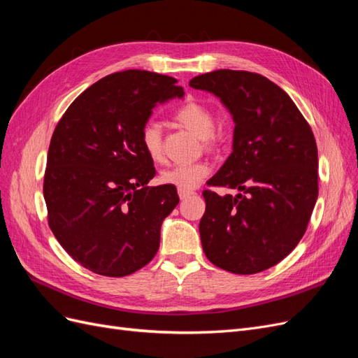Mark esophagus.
Returning <instances> with one entry per match:
<instances>
[{
  "label": "esophagus",
  "mask_w": 358,
  "mask_h": 358,
  "mask_svg": "<svg viewBox=\"0 0 358 358\" xmlns=\"http://www.w3.org/2000/svg\"><path fill=\"white\" fill-rule=\"evenodd\" d=\"M178 192H179V197H180V200H185L187 197H189L191 194H192V191H183V189H179Z\"/></svg>",
  "instance_id": "1"
}]
</instances>
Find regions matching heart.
I'll return each instance as SVG.
<instances>
[{
    "mask_svg": "<svg viewBox=\"0 0 358 358\" xmlns=\"http://www.w3.org/2000/svg\"><path fill=\"white\" fill-rule=\"evenodd\" d=\"M175 119L189 131L203 138L206 146H213L222 138V131L216 128L213 115L208 106L197 101H188L182 104L175 112ZM140 142L146 155L159 162L164 158V149H162V131L158 122L149 121L143 125L140 131ZM212 166L206 161L191 162V164H180L162 170L159 179L164 185L176 187L178 191H192L199 187L206 176H209Z\"/></svg>",
    "mask_w": 358,
    "mask_h": 358,
    "instance_id": "heart-1",
    "label": "heart"
}]
</instances>
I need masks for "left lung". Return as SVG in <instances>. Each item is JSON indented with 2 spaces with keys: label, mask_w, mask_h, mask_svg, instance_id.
Masks as SVG:
<instances>
[{
  "label": "left lung",
  "mask_w": 358,
  "mask_h": 358,
  "mask_svg": "<svg viewBox=\"0 0 358 358\" xmlns=\"http://www.w3.org/2000/svg\"><path fill=\"white\" fill-rule=\"evenodd\" d=\"M220 96L234 119L233 152L204 189L200 237L216 267L252 275L278 264L305 234L318 199V150L289 95L264 76L216 70L189 80Z\"/></svg>",
  "instance_id": "8db88e82"
}]
</instances>
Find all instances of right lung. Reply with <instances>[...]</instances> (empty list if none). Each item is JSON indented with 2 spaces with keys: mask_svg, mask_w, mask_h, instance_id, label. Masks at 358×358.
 I'll return each instance as SVG.
<instances>
[{
  "mask_svg": "<svg viewBox=\"0 0 358 358\" xmlns=\"http://www.w3.org/2000/svg\"><path fill=\"white\" fill-rule=\"evenodd\" d=\"M176 83L145 70L106 76L70 104L52 134L48 222L74 262L96 275L121 278L146 266L179 203L175 187H148L155 167L140 142L157 103L183 96Z\"/></svg>",
  "mask_w": 358,
  "mask_h": 358,
  "instance_id": "1",
  "label": "right lung"
}]
</instances>
